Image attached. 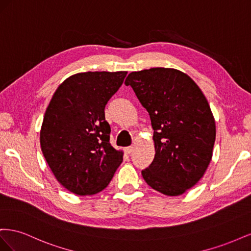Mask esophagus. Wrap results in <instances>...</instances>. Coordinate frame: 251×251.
<instances>
[{
	"label": "esophagus",
	"mask_w": 251,
	"mask_h": 251,
	"mask_svg": "<svg viewBox=\"0 0 251 251\" xmlns=\"http://www.w3.org/2000/svg\"><path fill=\"white\" fill-rule=\"evenodd\" d=\"M134 149H135L134 147H127V148H125V153L130 155V154H132L133 151H134Z\"/></svg>",
	"instance_id": "esophagus-1"
}]
</instances>
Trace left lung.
<instances>
[{"label":"left lung","instance_id":"left-lung-1","mask_svg":"<svg viewBox=\"0 0 251 251\" xmlns=\"http://www.w3.org/2000/svg\"><path fill=\"white\" fill-rule=\"evenodd\" d=\"M154 130L155 157L141 172L155 191L179 196L203 177L212 157L216 123L206 97L187 74L151 68L127 75Z\"/></svg>","mask_w":251,"mask_h":251}]
</instances>
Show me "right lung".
Instances as JSON below:
<instances>
[{
    "label": "right lung",
    "mask_w": 251,
    "mask_h": 251,
    "mask_svg": "<svg viewBox=\"0 0 251 251\" xmlns=\"http://www.w3.org/2000/svg\"><path fill=\"white\" fill-rule=\"evenodd\" d=\"M127 72H83L60 83L45 113L43 155L68 191L90 196L107 187L124 153L110 143L104 108Z\"/></svg>",
    "instance_id": "1"
}]
</instances>
